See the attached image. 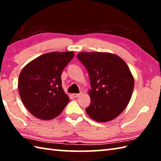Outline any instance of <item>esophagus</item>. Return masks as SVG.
<instances>
[{
  "instance_id": "34e87169",
  "label": "esophagus",
  "mask_w": 161,
  "mask_h": 161,
  "mask_svg": "<svg viewBox=\"0 0 161 161\" xmlns=\"http://www.w3.org/2000/svg\"><path fill=\"white\" fill-rule=\"evenodd\" d=\"M73 95V97H75V98H77V97H79L81 95V93H80V94H72Z\"/></svg>"
}]
</instances>
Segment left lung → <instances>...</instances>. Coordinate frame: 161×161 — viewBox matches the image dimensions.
<instances>
[{"label":"left lung","instance_id":"1","mask_svg":"<svg viewBox=\"0 0 161 161\" xmlns=\"http://www.w3.org/2000/svg\"><path fill=\"white\" fill-rule=\"evenodd\" d=\"M86 68L90 79L89 91L91 103L86 112L98 122L116 118L129 104L134 79L127 64L120 57L108 53H86L77 54Z\"/></svg>","mask_w":161,"mask_h":161}]
</instances>
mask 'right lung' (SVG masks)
<instances>
[{"instance_id":"add662e5","label":"right lung","mask_w":161,"mask_h":161,"mask_svg":"<svg viewBox=\"0 0 161 161\" xmlns=\"http://www.w3.org/2000/svg\"><path fill=\"white\" fill-rule=\"evenodd\" d=\"M74 52H53L40 55L22 69L18 78L20 99L37 119L58 116L69 101L62 86V72L74 58Z\"/></svg>"}]
</instances>
